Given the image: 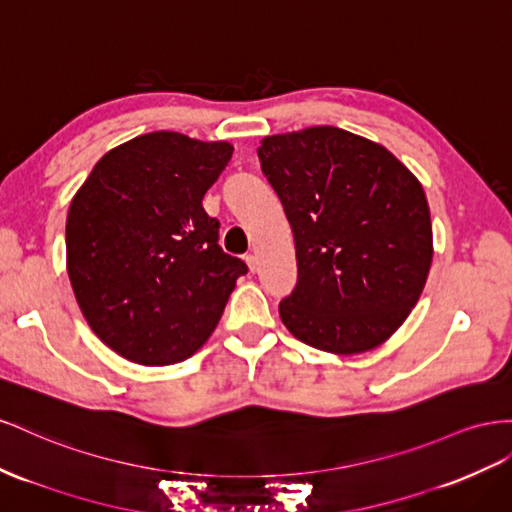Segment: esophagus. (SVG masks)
<instances>
[{
  "label": "esophagus",
  "instance_id": "esophagus-1",
  "mask_svg": "<svg viewBox=\"0 0 512 512\" xmlns=\"http://www.w3.org/2000/svg\"><path fill=\"white\" fill-rule=\"evenodd\" d=\"M245 262H247V267H250V271L252 273H256L258 271V260H256V256H245Z\"/></svg>",
  "mask_w": 512,
  "mask_h": 512
}]
</instances>
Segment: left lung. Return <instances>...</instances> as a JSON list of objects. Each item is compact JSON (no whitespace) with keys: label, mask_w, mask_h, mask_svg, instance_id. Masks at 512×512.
Segmentation results:
<instances>
[{"label":"left lung","mask_w":512,"mask_h":512,"mask_svg":"<svg viewBox=\"0 0 512 512\" xmlns=\"http://www.w3.org/2000/svg\"><path fill=\"white\" fill-rule=\"evenodd\" d=\"M258 159L295 237L297 286L280 303L282 323L319 351L377 349L431 271L422 183L388 148L338 127L267 135Z\"/></svg>","instance_id":"1"}]
</instances>
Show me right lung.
Masks as SVG:
<instances>
[{
	"instance_id": "right-lung-1",
	"label": "right lung",
	"mask_w": 512,
	"mask_h": 512,
	"mask_svg": "<svg viewBox=\"0 0 512 512\" xmlns=\"http://www.w3.org/2000/svg\"><path fill=\"white\" fill-rule=\"evenodd\" d=\"M232 150L174 131L137 135L105 153L71 200L66 271L79 310L133 364L191 357L247 273L202 209Z\"/></svg>"
}]
</instances>
